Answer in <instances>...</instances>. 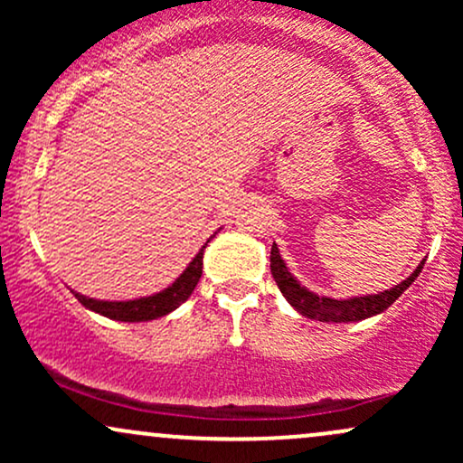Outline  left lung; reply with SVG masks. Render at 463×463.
I'll list each match as a JSON object with an SVG mask.
<instances>
[{
	"instance_id": "1",
	"label": "left lung",
	"mask_w": 463,
	"mask_h": 463,
	"mask_svg": "<svg viewBox=\"0 0 463 463\" xmlns=\"http://www.w3.org/2000/svg\"><path fill=\"white\" fill-rule=\"evenodd\" d=\"M422 265L424 261H420L418 268L413 269V274L402 280V283L392 287V289L379 291V294L357 296V298L335 300L328 298V296L313 294L307 287H302L298 280H296V276L287 269L276 243H272V252H269V269H272V276L276 285H279L280 294H283L287 302H289L296 311L302 313V316L309 317V320L320 322H359L365 320V317L379 316V313H383L392 302H396V298H401L402 291L418 279V274L422 272Z\"/></svg>"
}]
</instances>
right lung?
Instances as JSON below:
<instances>
[{
    "label": "right lung",
    "instance_id": "1",
    "mask_svg": "<svg viewBox=\"0 0 463 463\" xmlns=\"http://www.w3.org/2000/svg\"><path fill=\"white\" fill-rule=\"evenodd\" d=\"M206 243L200 248V252L195 254L194 261L184 268V272L180 274L172 285L165 287L163 291H158V294L154 296H146V298H135V300H95V298H89V296L78 294V291H73V296H76L80 305L87 307L89 311L99 313V316L110 317V320H117V322L156 320V317H163L167 316V313H172L174 309H178V307L183 305L191 294H194L195 285H198L202 276V257H204Z\"/></svg>",
    "mask_w": 463,
    "mask_h": 463
}]
</instances>
